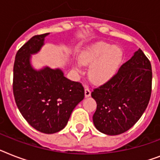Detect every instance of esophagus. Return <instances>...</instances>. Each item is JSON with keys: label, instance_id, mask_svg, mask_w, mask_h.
<instances>
[{"label": "esophagus", "instance_id": "esophagus-1", "mask_svg": "<svg viewBox=\"0 0 160 160\" xmlns=\"http://www.w3.org/2000/svg\"><path fill=\"white\" fill-rule=\"evenodd\" d=\"M84 95H85L86 98H88V97H89V96L91 95V91H90V89H89V88H87V87L84 89Z\"/></svg>", "mask_w": 160, "mask_h": 160}]
</instances>
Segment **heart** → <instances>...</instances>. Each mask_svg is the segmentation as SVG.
Wrapping results in <instances>:
<instances>
[{"label": "heart", "instance_id": "heart-1", "mask_svg": "<svg viewBox=\"0 0 160 160\" xmlns=\"http://www.w3.org/2000/svg\"><path fill=\"white\" fill-rule=\"evenodd\" d=\"M123 61V51L120 47L107 42H98L83 50L80 62L76 64L77 71L81 64L89 66V76L94 83H103L110 80L120 68Z\"/></svg>", "mask_w": 160, "mask_h": 160}]
</instances>
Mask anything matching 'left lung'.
Returning <instances> with one entry per match:
<instances>
[{"label":"left lung","instance_id":"1","mask_svg":"<svg viewBox=\"0 0 160 160\" xmlns=\"http://www.w3.org/2000/svg\"><path fill=\"white\" fill-rule=\"evenodd\" d=\"M151 87V64L139 48L115 76L91 93L97 102L93 116L96 128L109 136L128 131L146 109Z\"/></svg>","mask_w":160,"mask_h":160}]
</instances>
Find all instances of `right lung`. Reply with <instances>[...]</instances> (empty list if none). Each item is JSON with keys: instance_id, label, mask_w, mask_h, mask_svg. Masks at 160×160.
I'll return each instance as SVG.
<instances>
[{"instance_id": "obj_1", "label": "right lung", "mask_w": 160, "mask_h": 160, "mask_svg": "<svg viewBox=\"0 0 160 160\" xmlns=\"http://www.w3.org/2000/svg\"><path fill=\"white\" fill-rule=\"evenodd\" d=\"M48 34L35 35L17 52L13 93L28 124L38 132L52 134L67 126L74 108L84 98V89L80 82L65 77L61 69L32 67L31 55L39 52Z\"/></svg>"}]
</instances>
